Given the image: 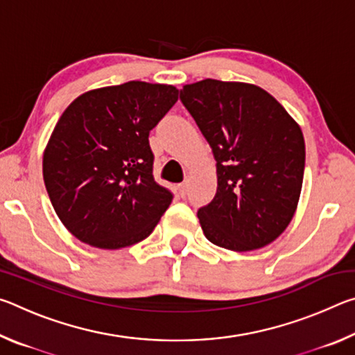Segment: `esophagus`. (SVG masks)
Returning a JSON list of instances; mask_svg holds the SVG:
<instances>
[{"mask_svg": "<svg viewBox=\"0 0 355 355\" xmlns=\"http://www.w3.org/2000/svg\"><path fill=\"white\" fill-rule=\"evenodd\" d=\"M177 189H178V194L182 196V197H184L186 194H188V182H184V183H182V184H178V186H177Z\"/></svg>", "mask_w": 355, "mask_h": 355, "instance_id": "34e87169", "label": "esophagus"}]
</instances>
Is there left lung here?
Masks as SVG:
<instances>
[{
    "mask_svg": "<svg viewBox=\"0 0 355 355\" xmlns=\"http://www.w3.org/2000/svg\"><path fill=\"white\" fill-rule=\"evenodd\" d=\"M180 100L216 159L218 191L197 218L208 241L248 252L279 238L297 208L302 131L271 94L245 83L186 84Z\"/></svg>",
    "mask_w": 355,
    "mask_h": 355,
    "instance_id": "obj_1",
    "label": "left lung"
}]
</instances>
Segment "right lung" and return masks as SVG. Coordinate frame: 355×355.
Here are the masks:
<instances>
[{
    "mask_svg": "<svg viewBox=\"0 0 355 355\" xmlns=\"http://www.w3.org/2000/svg\"><path fill=\"white\" fill-rule=\"evenodd\" d=\"M178 89L128 81L71 101L44 152L51 205L80 241L122 249L146 239L172 192L153 178L148 135L177 103Z\"/></svg>",
    "mask_w": 355,
    "mask_h": 355,
    "instance_id": "1",
    "label": "right lung"
}]
</instances>
